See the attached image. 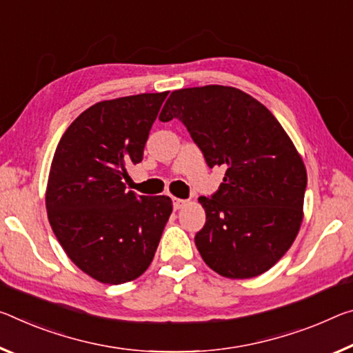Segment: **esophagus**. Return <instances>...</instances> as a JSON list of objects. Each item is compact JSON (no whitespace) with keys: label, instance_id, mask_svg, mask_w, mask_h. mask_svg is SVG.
I'll list each match as a JSON object with an SVG mask.
<instances>
[{"label":"esophagus","instance_id":"34e87169","mask_svg":"<svg viewBox=\"0 0 353 353\" xmlns=\"http://www.w3.org/2000/svg\"><path fill=\"white\" fill-rule=\"evenodd\" d=\"M187 204V201L185 199H179V198H172V205H174V209L176 210H179V209H182L183 205Z\"/></svg>","mask_w":353,"mask_h":353}]
</instances>
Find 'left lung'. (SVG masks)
<instances>
[{
  "label": "left lung",
  "mask_w": 353,
  "mask_h": 353,
  "mask_svg": "<svg viewBox=\"0 0 353 353\" xmlns=\"http://www.w3.org/2000/svg\"><path fill=\"white\" fill-rule=\"evenodd\" d=\"M187 127L221 185L201 196L205 225L194 236L201 257L221 276L261 275L281 259L303 220L306 168L276 117L247 92L209 85L171 92L160 121Z\"/></svg>",
  "instance_id": "obj_1"
}]
</instances>
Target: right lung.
I'll return each mask as SVG.
<instances>
[{
	"label": "right lung",
	"mask_w": 353,
	"mask_h": 353,
	"mask_svg": "<svg viewBox=\"0 0 353 353\" xmlns=\"http://www.w3.org/2000/svg\"><path fill=\"white\" fill-rule=\"evenodd\" d=\"M168 92L103 100L89 106L59 139L46 194L48 221L74 264L105 284L148 270L172 212L168 196L125 188L127 166L144 144Z\"/></svg>",
	"instance_id": "right-lung-1"
}]
</instances>
